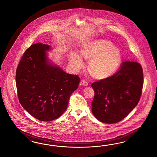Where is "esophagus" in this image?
<instances>
[{"label":"esophagus","mask_w":157,"mask_h":157,"mask_svg":"<svg viewBox=\"0 0 157 157\" xmlns=\"http://www.w3.org/2000/svg\"><path fill=\"white\" fill-rule=\"evenodd\" d=\"M80 85H82L83 86H87L88 85V83L84 79H82L80 81Z\"/></svg>","instance_id":"1"}]
</instances>
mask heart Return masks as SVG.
Here are the masks:
<instances>
[{"instance_id":"b5f03b06","label":"heart","mask_w":157,"mask_h":157,"mask_svg":"<svg viewBox=\"0 0 157 157\" xmlns=\"http://www.w3.org/2000/svg\"><path fill=\"white\" fill-rule=\"evenodd\" d=\"M82 57L89 62V73L98 80L105 79L115 74L122 61L119 48L105 40L88 42L81 49L80 54L73 51L70 54V61L77 69H80L83 65Z\"/></svg>"}]
</instances>
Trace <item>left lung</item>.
Listing matches in <instances>:
<instances>
[{"label":"left lung","instance_id":"obj_1","mask_svg":"<svg viewBox=\"0 0 157 157\" xmlns=\"http://www.w3.org/2000/svg\"><path fill=\"white\" fill-rule=\"evenodd\" d=\"M143 77L139 63L125 61L113 76L93 83L94 116L106 124L116 123L126 117L140 100Z\"/></svg>","mask_w":157,"mask_h":157}]
</instances>
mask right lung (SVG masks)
I'll list each match as a JSON object with an SVG mask.
<instances>
[{
    "label": "right lung",
    "mask_w": 157,
    "mask_h": 157,
    "mask_svg": "<svg viewBox=\"0 0 157 157\" xmlns=\"http://www.w3.org/2000/svg\"><path fill=\"white\" fill-rule=\"evenodd\" d=\"M50 45L38 42L24 52L16 72L20 103L35 119L50 121L67 108L80 78L65 72L48 58Z\"/></svg>",
    "instance_id": "add662e5"
}]
</instances>
